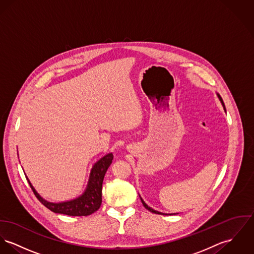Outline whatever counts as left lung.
Masks as SVG:
<instances>
[{
    "instance_id": "obj_1",
    "label": "left lung",
    "mask_w": 254,
    "mask_h": 254,
    "mask_svg": "<svg viewBox=\"0 0 254 254\" xmlns=\"http://www.w3.org/2000/svg\"><path fill=\"white\" fill-rule=\"evenodd\" d=\"M217 97H218V99H219V101L221 102V104H222V106H223V109H224V111L226 112V109H225V106H224V103H223V101H222V98L220 97V95L219 94H217ZM139 196V195H138ZM139 198H140V201H141V203H142V205H143V207L145 208H147L149 211H151V212H153V213H157V214H163V215H167V214H177V213H164V212H160V211H158V210H155V209H153L152 208H150V207H148L146 204H145V202L141 199V197L139 196Z\"/></svg>"
}]
</instances>
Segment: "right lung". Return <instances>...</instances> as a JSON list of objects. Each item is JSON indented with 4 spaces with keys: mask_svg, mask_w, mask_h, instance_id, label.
Instances as JSON below:
<instances>
[{
    "mask_svg": "<svg viewBox=\"0 0 254 254\" xmlns=\"http://www.w3.org/2000/svg\"><path fill=\"white\" fill-rule=\"evenodd\" d=\"M114 159L113 153H108L102 157L99 161L96 162L91 169L87 187L85 191L77 198L61 202L52 203L44 199L34 188V186L26 177L29 185L39 201L46 206V208L56 213H62L71 216H85L92 214L98 210L102 204V186L105 174L109 167L111 166Z\"/></svg>",
    "mask_w": 254,
    "mask_h": 254,
    "instance_id": "1",
    "label": "right lung"
}]
</instances>
